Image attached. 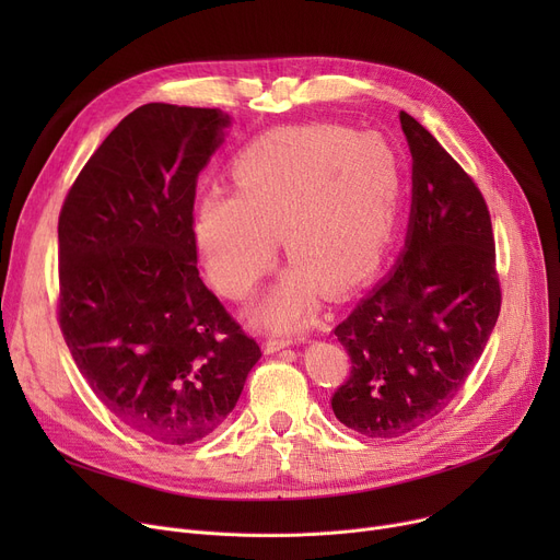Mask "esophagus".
Wrapping results in <instances>:
<instances>
[{"label": "esophagus", "mask_w": 560, "mask_h": 560, "mask_svg": "<svg viewBox=\"0 0 560 560\" xmlns=\"http://www.w3.org/2000/svg\"><path fill=\"white\" fill-rule=\"evenodd\" d=\"M300 340H302L300 336L292 338V336H283V334H279V336H270V338H268V345H265V347H268L270 354H275V351H279V349H285V347L295 345V342H300Z\"/></svg>", "instance_id": "34e87169"}]
</instances>
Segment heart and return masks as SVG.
I'll list each match as a JSON object with an SVG mask.
<instances>
[{"label": "heart", "instance_id": "b5f03b06", "mask_svg": "<svg viewBox=\"0 0 560 560\" xmlns=\"http://www.w3.org/2000/svg\"><path fill=\"white\" fill-rule=\"evenodd\" d=\"M233 190H206L192 238L215 285L243 300L275 260V233L292 268L254 315L265 327H300L317 290L340 292L384 256L397 220L399 165L376 133L338 125L288 127L252 140L231 163Z\"/></svg>", "mask_w": 560, "mask_h": 560}]
</instances>
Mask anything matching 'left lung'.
Masks as SVG:
<instances>
[{
  "label": "left lung",
  "mask_w": 560,
  "mask_h": 560,
  "mask_svg": "<svg viewBox=\"0 0 560 560\" xmlns=\"http://www.w3.org/2000/svg\"><path fill=\"white\" fill-rule=\"evenodd\" d=\"M413 156L406 245L334 329L349 378L336 418L368 438H397L435 418L483 354L502 306L494 238L477 184L418 120L399 113Z\"/></svg>",
  "instance_id": "1"
}]
</instances>
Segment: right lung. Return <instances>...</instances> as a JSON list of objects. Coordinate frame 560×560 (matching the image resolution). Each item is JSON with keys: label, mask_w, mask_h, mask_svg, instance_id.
I'll return each mask as SVG.
<instances>
[{"label": "right lung", "mask_w": 560, "mask_h": 560, "mask_svg": "<svg viewBox=\"0 0 560 560\" xmlns=\"http://www.w3.org/2000/svg\"><path fill=\"white\" fill-rule=\"evenodd\" d=\"M218 108L144 104L117 125L58 215V325L113 418L165 445L224 424L260 347L203 285L197 176L224 140Z\"/></svg>", "instance_id": "right-lung-1"}]
</instances>
